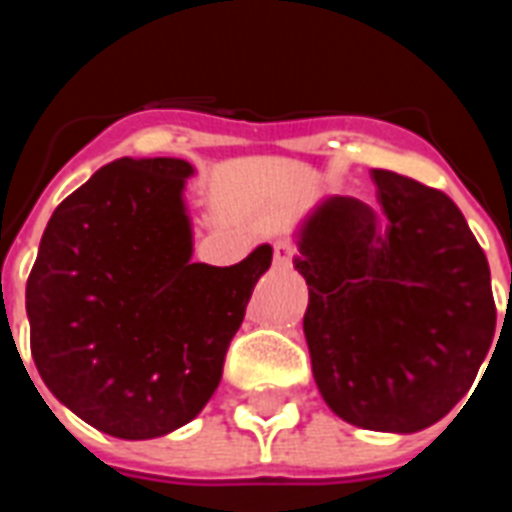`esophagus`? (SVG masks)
<instances>
[{"label": "esophagus", "instance_id": "esophagus-1", "mask_svg": "<svg viewBox=\"0 0 512 512\" xmlns=\"http://www.w3.org/2000/svg\"><path fill=\"white\" fill-rule=\"evenodd\" d=\"M295 252L297 247L292 244V241L279 239L276 244H273V265H276V268H289L292 260H295Z\"/></svg>", "mask_w": 512, "mask_h": 512}]
</instances>
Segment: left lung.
Wrapping results in <instances>:
<instances>
[{
	"label": "left lung",
	"mask_w": 512,
	"mask_h": 512,
	"mask_svg": "<svg viewBox=\"0 0 512 512\" xmlns=\"http://www.w3.org/2000/svg\"><path fill=\"white\" fill-rule=\"evenodd\" d=\"M372 180L380 212L332 196L297 236L295 268L308 284L303 332L337 417L417 433L476 382L497 324L492 276L444 191L390 170H372Z\"/></svg>",
	"instance_id": "left-lung-1"
}]
</instances>
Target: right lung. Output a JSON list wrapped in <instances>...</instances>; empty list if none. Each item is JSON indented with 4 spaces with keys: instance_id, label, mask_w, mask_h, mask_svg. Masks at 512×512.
Segmentation results:
<instances>
[{
    "instance_id": "obj_1",
    "label": "right lung",
    "mask_w": 512,
    "mask_h": 512,
    "mask_svg": "<svg viewBox=\"0 0 512 512\" xmlns=\"http://www.w3.org/2000/svg\"><path fill=\"white\" fill-rule=\"evenodd\" d=\"M183 159H119L60 201L26 284L44 385L108 436L156 438L204 409L273 249L191 263Z\"/></svg>"
}]
</instances>
